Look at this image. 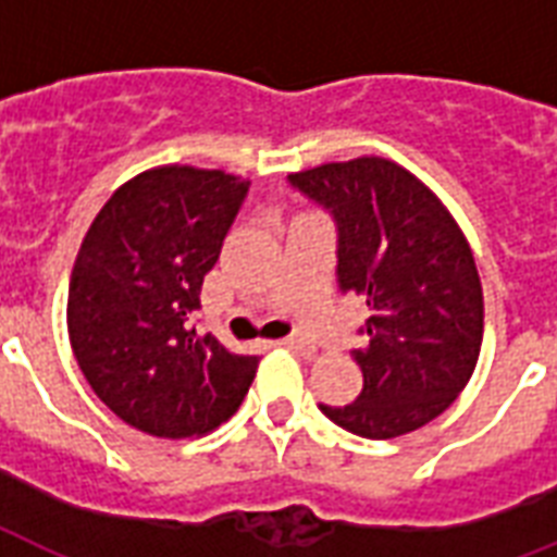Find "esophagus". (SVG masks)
Instances as JSON below:
<instances>
[{"instance_id":"34e87169","label":"esophagus","mask_w":557,"mask_h":557,"mask_svg":"<svg viewBox=\"0 0 557 557\" xmlns=\"http://www.w3.org/2000/svg\"><path fill=\"white\" fill-rule=\"evenodd\" d=\"M283 347L306 352V356H314V344L309 338H304V335H288V338H283Z\"/></svg>"}]
</instances>
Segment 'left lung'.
Listing matches in <instances>:
<instances>
[{
    "instance_id": "8db88e82",
    "label": "left lung",
    "mask_w": 557,
    "mask_h": 557,
    "mask_svg": "<svg viewBox=\"0 0 557 557\" xmlns=\"http://www.w3.org/2000/svg\"><path fill=\"white\" fill-rule=\"evenodd\" d=\"M338 225V288L370 309L352 349L364 387L321 407L364 440H396L454 405L483 344V286L462 227L431 187L379 156L288 176Z\"/></svg>"
}]
</instances>
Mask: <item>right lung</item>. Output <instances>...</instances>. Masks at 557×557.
<instances>
[{"instance_id": "obj_1", "label": "right lung", "mask_w": 557, "mask_h": 557, "mask_svg": "<svg viewBox=\"0 0 557 557\" xmlns=\"http://www.w3.org/2000/svg\"><path fill=\"white\" fill-rule=\"evenodd\" d=\"M248 178L164 164L117 187L83 236L69 341L103 405L138 431L187 440L243 405L260 358L190 326Z\"/></svg>"}]
</instances>
